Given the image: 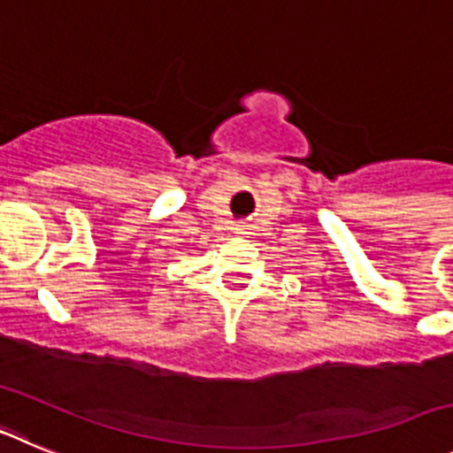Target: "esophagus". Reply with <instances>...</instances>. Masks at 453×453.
I'll return each mask as SVG.
<instances>
[{
    "instance_id": "obj_1",
    "label": "esophagus",
    "mask_w": 453,
    "mask_h": 453,
    "mask_svg": "<svg viewBox=\"0 0 453 453\" xmlns=\"http://www.w3.org/2000/svg\"><path fill=\"white\" fill-rule=\"evenodd\" d=\"M235 234H247L245 224H238V226H235Z\"/></svg>"
}]
</instances>
